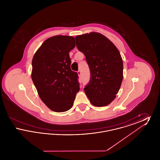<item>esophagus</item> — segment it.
Segmentation results:
<instances>
[{
	"instance_id": "1",
	"label": "esophagus",
	"mask_w": 160,
	"mask_h": 160,
	"mask_svg": "<svg viewBox=\"0 0 160 160\" xmlns=\"http://www.w3.org/2000/svg\"><path fill=\"white\" fill-rule=\"evenodd\" d=\"M77 74H78V75L79 76H82V72H81V71H77Z\"/></svg>"
}]
</instances>
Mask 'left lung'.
Listing matches in <instances>:
<instances>
[{"instance_id":"1","label":"left lung","mask_w":160,"mask_h":160,"mask_svg":"<svg viewBox=\"0 0 160 160\" xmlns=\"http://www.w3.org/2000/svg\"><path fill=\"white\" fill-rule=\"evenodd\" d=\"M76 41L90 69V80L84 88V92L93 106H107L116 98L122 83L121 54L108 38L99 33L78 35Z\"/></svg>"}]
</instances>
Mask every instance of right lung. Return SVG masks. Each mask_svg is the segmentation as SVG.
<instances>
[{
	"label": "right lung",
	"mask_w": 160,
	"mask_h": 160,
	"mask_svg": "<svg viewBox=\"0 0 160 160\" xmlns=\"http://www.w3.org/2000/svg\"><path fill=\"white\" fill-rule=\"evenodd\" d=\"M75 39L57 35L42 43L32 62V79L42 102L55 112H63L73 105L80 90L78 76L71 69L70 51Z\"/></svg>",
	"instance_id": "obj_1"
}]
</instances>
